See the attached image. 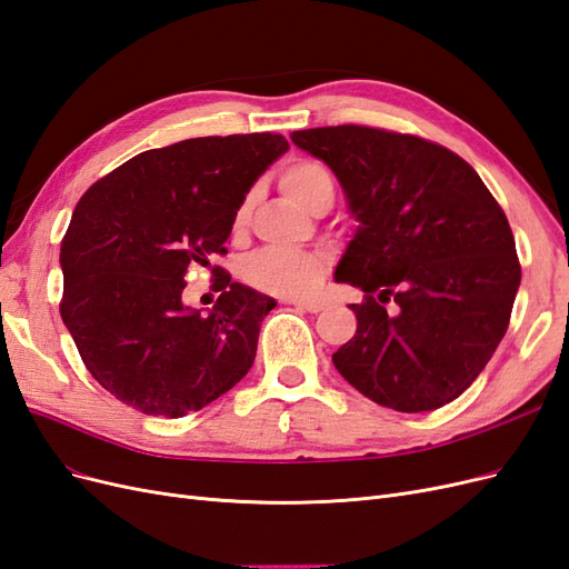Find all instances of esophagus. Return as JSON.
Listing matches in <instances>:
<instances>
[{"mask_svg": "<svg viewBox=\"0 0 569 569\" xmlns=\"http://www.w3.org/2000/svg\"><path fill=\"white\" fill-rule=\"evenodd\" d=\"M291 303H295L299 311H306V313H320L322 311L320 301H291Z\"/></svg>", "mask_w": 569, "mask_h": 569, "instance_id": "obj_1", "label": "esophagus"}]
</instances>
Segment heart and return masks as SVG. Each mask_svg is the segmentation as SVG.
<instances>
[{
  "label": "heart",
  "instance_id": "heart-1",
  "mask_svg": "<svg viewBox=\"0 0 569 569\" xmlns=\"http://www.w3.org/2000/svg\"><path fill=\"white\" fill-rule=\"evenodd\" d=\"M280 189L297 201L306 211H320L322 206L330 209L335 199V180L330 170L316 161H297L282 170ZM249 218V201L237 209L234 228H244ZM327 261L320 253L311 251H284V249H266L256 253L247 263V280L261 291L284 299H299L313 295L325 278Z\"/></svg>",
  "mask_w": 569,
  "mask_h": 569
}]
</instances>
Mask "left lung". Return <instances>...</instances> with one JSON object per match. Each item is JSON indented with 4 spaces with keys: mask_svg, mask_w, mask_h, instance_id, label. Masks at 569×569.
<instances>
[{
    "mask_svg": "<svg viewBox=\"0 0 569 569\" xmlns=\"http://www.w3.org/2000/svg\"><path fill=\"white\" fill-rule=\"evenodd\" d=\"M291 142L330 166L358 220L335 280L366 301L349 306L358 327L335 368L393 410L451 403L501 343L520 289L503 209L470 163L420 137L337 126Z\"/></svg>",
    "mask_w": 569,
    "mask_h": 569,
    "instance_id": "left-lung-1",
    "label": "left lung"
}]
</instances>
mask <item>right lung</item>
Returning a JSON list of instances; mask_svg holds the SVG:
<instances>
[{"label": "right lung", "mask_w": 569, "mask_h": 569, "mask_svg": "<svg viewBox=\"0 0 569 569\" xmlns=\"http://www.w3.org/2000/svg\"><path fill=\"white\" fill-rule=\"evenodd\" d=\"M282 134L194 137L137 153L78 201L61 242V318L94 380L153 418H182L249 372L274 299L222 272L203 311L182 303L192 263L226 253L237 209Z\"/></svg>", "instance_id": "1"}]
</instances>
